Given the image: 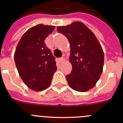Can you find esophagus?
I'll return each instance as SVG.
<instances>
[{
  "instance_id": "obj_1",
  "label": "esophagus",
  "mask_w": 123,
  "mask_h": 123,
  "mask_svg": "<svg viewBox=\"0 0 123 123\" xmlns=\"http://www.w3.org/2000/svg\"><path fill=\"white\" fill-rule=\"evenodd\" d=\"M63 61H64V57H61L59 59V62H62Z\"/></svg>"
}]
</instances>
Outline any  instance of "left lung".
Returning a JSON list of instances; mask_svg holds the SVG:
<instances>
[{
  "label": "left lung",
  "instance_id": "8db88e82",
  "mask_svg": "<svg viewBox=\"0 0 123 123\" xmlns=\"http://www.w3.org/2000/svg\"><path fill=\"white\" fill-rule=\"evenodd\" d=\"M67 37L71 46L70 74L66 76L69 87L75 91L91 89L103 71L104 53L95 35L83 23L74 22L67 26L57 27Z\"/></svg>",
  "mask_w": 123,
  "mask_h": 123
}]
</instances>
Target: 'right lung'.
Returning a JSON list of instances; mask_svg holds the SVG:
<instances>
[{"label": "right lung", "mask_w": 123, "mask_h": 123, "mask_svg": "<svg viewBox=\"0 0 123 123\" xmlns=\"http://www.w3.org/2000/svg\"><path fill=\"white\" fill-rule=\"evenodd\" d=\"M55 26L39 24L27 31L21 37L14 53V62L21 79L35 91L50 86L57 70L55 57L44 44Z\"/></svg>", "instance_id": "obj_1"}]
</instances>
